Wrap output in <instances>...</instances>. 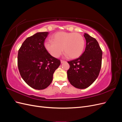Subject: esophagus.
I'll list each match as a JSON object with an SVG mask.
<instances>
[{"mask_svg": "<svg viewBox=\"0 0 122 122\" xmlns=\"http://www.w3.org/2000/svg\"><path fill=\"white\" fill-rule=\"evenodd\" d=\"M61 63H64V62H66V61H63V60H61Z\"/></svg>", "mask_w": 122, "mask_h": 122, "instance_id": "obj_1", "label": "esophagus"}]
</instances>
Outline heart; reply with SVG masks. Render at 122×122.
<instances>
[{"label":"heart","mask_w":122,"mask_h":122,"mask_svg":"<svg viewBox=\"0 0 122 122\" xmlns=\"http://www.w3.org/2000/svg\"><path fill=\"white\" fill-rule=\"evenodd\" d=\"M52 41L44 43L46 50L54 57H58L64 51L70 58H76L82 54L85 46L84 39L78 33L57 32L51 36Z\"/></svg>","instance_id":"1"}]
</instances>
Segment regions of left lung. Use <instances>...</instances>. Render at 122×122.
<instances>
[{"instance_id": "left-lung-1", "label": "left lung", "mask_w": 122, "mask_h": 122, "mask_svg": "<svg viewBox=\"0 0 122 122\" xmlns=\"http://www.w3.org/2000/svg\"><path fill=\"white\" fill-rule=\"evenodd\" d=\"M84 36L86 42L84 52L79 57L68 61V80L73 86L79 89L87 88L95 81L102 65V51L97 41L87 34Z\"/></svg>"}]
</instances>
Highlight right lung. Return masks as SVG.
<instances>
[{
	"label": "right lung",
	"mask_w": 122,
	"mask_h": 122,
	"mask_svg": "<svg viewBox=\"0 0 122 122\" xmlns=\"http://www.w3.org/2000/svg\"><path fill=\"white\" fill-rule=\"evenodd\" d=\"M48 32H38L26 39L18 51V67L22 78L29 86L43 90L52 81L61 61L49 53L44 47Z\"/></svg>",
	"instance_id": "obj_1"
}]
</instances>
